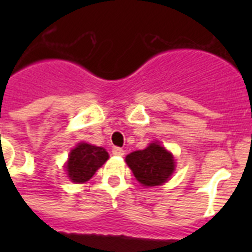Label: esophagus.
Listing matches in <instances>:
<instances>
[{
    "label": "esophagus",
    "mask_w": 252,
    "mask_h": 252,
    "mask_svg": "<svg viewBox=\"0 0 252 252\" xmlns=\"http://www.w3.org/2000/svg\"><path fill=\"white\" fill-rule=\"evenodd\" d=\"M112 154H113V155H115V157H124L125 151H124V149L117 148V146H115V148L112 149Z\"/></svg>",
    "instance_id": "34e87169"
}]
</instances>
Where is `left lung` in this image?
<instances>
[{"mask_svg": "<svg viewBox=\"0 0 252 252\" xmlns=\"http://www.w3.org/2000/svg\"><path fill=\"white\" fill-rule=\"evenodd\" d=\"M126 164L136 180L144 187L161 186L168 182L175 170L174 157L159 142H151L144 150H137L126 157Z\"/></svg>", "mask_w": 252, "mask_h": 252, "instance_id": "1", "label": "left lung"}]
</instances>
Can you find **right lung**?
I'll return each mask as SVG.
<instances>
[{"label":"right lung","instance_id":"right-lung-1","mask_svg":"<svg viewBox=\"0 0 252 252\" xmlns=\"http://www.w3.org/2000/svg\"><path fill=\"white\" fill-rule=\"evenodd\" d=\"M108 159V153L103 148L79 142L69 154L66 161V174L74 183H86Z\"/></svg>","mask_w":252,"mask_h":252}]
</instances>
